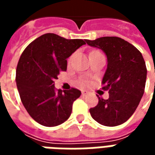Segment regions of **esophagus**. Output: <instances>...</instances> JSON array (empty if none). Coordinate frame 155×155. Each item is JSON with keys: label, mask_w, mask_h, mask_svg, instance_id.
<instances>
[{"label": "esophagus", "mask_w": 155, "mask_h": 155, "mask_svg": "<svg viewBox=\"0 0 155 155\" xmlns=\"http://www.w3.org/2000/svg\"><path fill=\"white\" fill-rule=\"evenodd\" d=\"M88 94H89V92H88V91H82V95H84V96H86Z\"/></svg>", "instance_id": "esophagus-1"}]
</instances>
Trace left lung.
<instances>
[{
    "label": "left lung",
    "mask_w": 155,
    "mask_h": 155,
    "mask_svg": "<svg viewBox=\"0 0 155 155\" xmlns=\"http://www.w3.org/2000/svg\"><path fill=\"white\" fill-rule=\"evenodd\" d=\"M85 41L101 49L108 60L101 84L103 91H109V99L98 96V104L90 109V113L101 124L120 125L134 113L143 96L147 75L144 60L136 47L120 37L104 36Z\"/></svg>",
    "instance_id": "8db88e82"
}]
</instances>
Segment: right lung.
Segmentation results:
<instances>
[{"mask_svg": "<svg viewBox=\"0 0 155 155\" xmlns=\"http://www.w3.org/2000/svg\"><path fill=\"white\" fill-rule=\"evenodd\" d=\"M85 42L68 40L53 33L36 38L22 52L15 82L24 107L41 125L57 126L69 119L74 101L81 92L71 88L64 92L54 87L58 74L67 69V58Z\"/></svg>", "mask_w": 155, "mask_h": 155, "instance_id": "obj_1", "label": "right lung"}]
</instances>
